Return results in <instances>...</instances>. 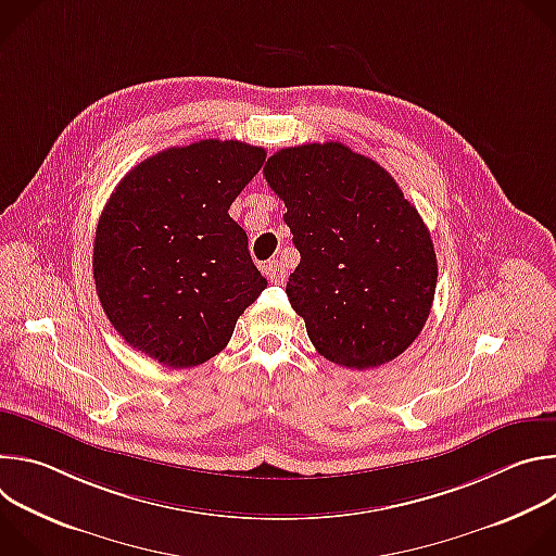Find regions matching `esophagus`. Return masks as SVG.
I'll return each instance as SVG.
<instances>
[{
	"mask_svg": "<svg viewBox=\"0 0 556 556\" xmlns=\"http://www.w3.org/2000/svg\"><path fill=\"white\" fill-rule=\"evenodd\" d=\"M264 273H266V277H268L273 283H283V281H286V268L281 266L279 260L268 262V264L264 266Z\"/></svg>",
	"mask_w": 556,
	"mask_h": 556,
	"instance_id": "34e87169",
	"label": "esophagus"
}]
</instances>
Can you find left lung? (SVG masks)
Here are the masks:
<instances>
[{
	"mask_svg": "<svg viewBox=\"0 0 556 556\" xmlns=\"http://www.w3.org/2000/svg\"><path fill=\"white\" fill-rule=\"evenodd\" d=\"M301 262L286 283L312 345L348 369L401 356L438 283L431 232L401 187L343 142L279 149L264 165Z\"/></svg>",
	"mask_w": 556,
	"mask_h": 556,
	"instance_id": "1",
	"label": "left lung"
}]
</instances>
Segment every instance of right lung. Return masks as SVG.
Masks as SVG:
<instances>
[{"label":"right lung","mask_w":556,"mask_h":556,"mask_svg":"<svg viewBox=\"0 0 556 556\" xmlns=\"http://www.w3.org/2000/svg\"><path fill=\"white\" fill-rule=\"evenodd\" d=\"M266 161L240 140L172 147L134 167L94 237V281L114 330L167 367L219 354L266 288L228 208Z\"/></svg>","instance_id":"obj_1"}]
</instances>
